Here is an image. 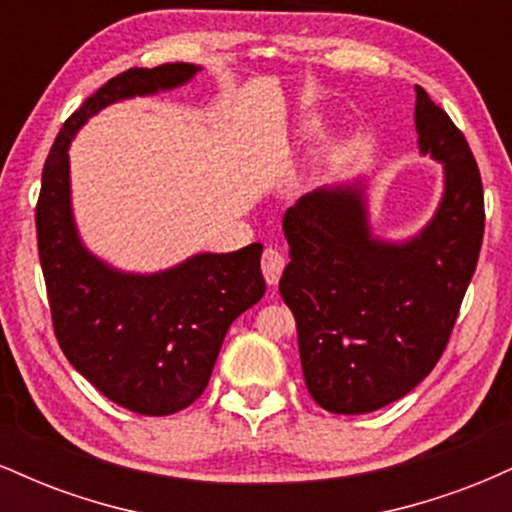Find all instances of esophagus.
<instances>
[{"mask_svg":"<svg viewBox=\"0 0 512 512\" xmlns=\"http://www.w3.org/2000/svg\"><path fill=\"white\" fill-rule=\"evenodd\" d=\"M284 267H286V257L281 255L279 250H274V248L264 250V255H262V274H264V279H267L269 286L279 284Z\"/></svg>","mask_w":512,"mask_h":512,"instance_id":"esophagus-1","label":"esophagus"}]
</instances>
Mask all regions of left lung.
I'll return each mask as SVG.
<instances>
[{
  "label": "left lung",
  "instance_id": "obj_1",
  "mask_svg": "<svg viewBox=\"0 0 512 512\" xmlns=\"http://www.w3.org/2000/svg\"><path fill=\"white\" fill-rule=\"evenodd\" d=\"M419 154L443 166L421 231L375 236L368 178L317 187L284 214L281 298L298 327L308 392L332 414H368L414 390L448 344L484 238V190L467 139L416 86Z\"/></svg>",
  "mask_w": 512,
  "mask_h": 512
}]
</instances>
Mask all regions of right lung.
<instances>
[{
	"instance_id": "right-lung-1",
	"label": "right lung",
	"mask_w": 512,
	"mask_h": 512,
	"mask_svg": "<svg viewBox=\"0 0 512 512\" xmlns=\"http://www.w3.org/2000/svg\"><path fill=\"white\" fill-rule=\"evenodd\" d=\"M199 64L129 69L64 122L43 168L35 226L52 325L64 356L105 397L144 416L190 407L207 387L223 337L264 296L262 245L197 252L161 272H125L86 248L72 207L69 146L108 105L190 84Z\"/></svg>"
}]
</instances>
